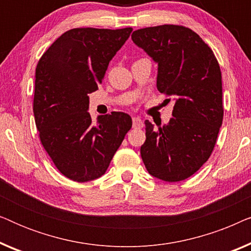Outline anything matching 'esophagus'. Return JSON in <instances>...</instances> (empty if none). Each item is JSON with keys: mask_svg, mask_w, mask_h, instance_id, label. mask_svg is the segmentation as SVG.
<instances>
[{"mask_svg": "<svg viewBox=\"0 0 251 251\" xmlns=\"http://www.w3.org/2000/svg\"><path fill=\"white\" fill-rule=\"evenodd\" d=\"M132 126L135 129H140L144 126V121L140 118H133L132 119Z\"/></svg>", "mask_w": 251, "mask_h": 251, "instance_id": "esophagus-1", "label": "esophagus"}]
</instances>
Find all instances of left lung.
I'll use <instances>...</instances> for the list:
<instances>
[{"instance_id":"8db88e82","label":"left lung","mask_w":251,"mask_h":251,"mask_svg":"<svg viewBox=\"0 0 251 251\" xmlns=\"http://www.w3.org/2000/svg\"><path fill=\"white\" fill-rule=\"evenodd\" d=\"M131 39L157 63L156 87L175 100L168 125L145 121L140 155L152 176L164 181L191 177L210 157L223 123L221 67L210 47L179 25L137 29ZM166 100L170 101L169 99Z\"/></svg>"}]
</instances>
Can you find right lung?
I'll list each match as a JSON object with an SVG mask.
<instances>
[{"label":"right lung","mask_w":251,"mask_h":251,"mask_svg":"<svg viewBox=\"0 0 251 251\" xmlns=\"http://www.w3.org/2000/svg\"><path fill=\"white\" fill-rule=\"evenodd\" d=\"M121 29L73 28L42 54L35 71L33 112L41 144L65 177L78 183L105 174L132 120L123 112L89 114V96L129 39Z\"/></svg>","instance_id":"right-lung-1"}]
</instances>
